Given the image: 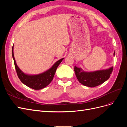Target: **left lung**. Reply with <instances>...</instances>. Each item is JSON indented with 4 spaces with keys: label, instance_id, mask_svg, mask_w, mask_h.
Returning a JSON list of instances; mask_svg holds the SVG:
<instances>
[{
    "label": "left lung",
    "instance_id": "left-lung-1",
    "mask_svg": "<svg viewBox=\"0 0 127 127\" xmlns=\"http://www.w3.org/2000/svg\"><path fill=\"white\" fill-rule=\"evenodd\" d=\"M115 52H114V56ZM113 67L105 70H97L92 72H85L82 68L76 66L74 67V71L76 77L80 83L86 86L94 87L103 84L108 79L112 74Z\"/></svg>",
    "mask_w": 127,
    "mask_h": 127
}]
</instances>
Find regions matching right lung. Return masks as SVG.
Masks as SVG:
<instances>
[{"instance_id": "1", "label": "right lung", "mask_w": 127, "mask_h": 127, "mask_svg": "<svg viewBox=\"0 0 127 127\" xmlns=\"http://www.w3.org/2000/svg\"><path fill=\"white\" fill-rule=\"evenodd\" d=\"M13 50L14 46H13L12 48V56L14 61L15 67L19 79L25 85L35 90H41L47 86L51 82L57 67L64 59V58H62L57 61L51 68L41 74L34 75H28L23 72L17 66L14 58Z\"/></svg>"}]
</instances>
